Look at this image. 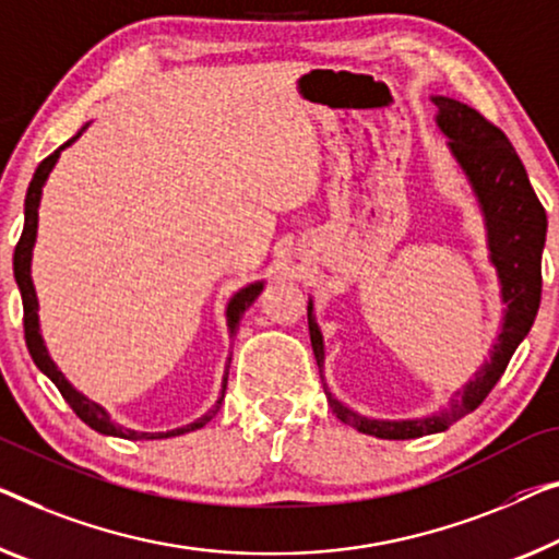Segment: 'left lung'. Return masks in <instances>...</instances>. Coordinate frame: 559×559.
Returning <instances> with one entry per match:
<instances>
[{"mask_svg":"<svg viewBox=\"0 0 559 559\" xmlns=\"http://www.w3.org/2000/svg\"><path fill=\"white\" fill-rule=\"evenodd\" d=\"M431 103L437 105V130L447 138L449 155L464 175L481 223H485L487 261L497 273L499 301L504 308L499 333L489 348V359H485L462 389L454 391L444 409L412 416V419H377V416L354 412L329 389L326 377H323V364H326L323 331L316 321L313 298H308V331H311L313 356L331 409L348 427L379 439H419L439 435L454 421H460L462 416L477 409L530 333L539 308V296H543L547 213L532 190L527 170L514 153L512 143L502 130L460 99L431 95Z\"/></svg>","mask_w":559,"mask_h":559,"instance_id":"1","label":"left lung"}]
</instances>
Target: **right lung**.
Segmentation results:
<instances>
[{"label":"right lung","instance_id":"obj_1","mask_svg":"<svg viewBox=\"0 0 559 559\" xmlns=\"http://www.w3.org/2000/svg\"><path fill=\"white\" fill-rule=\"evenodd\" d=\"M90 128L87 124H82V130L78 135L67 140L62 147H57L52 155L45 157V160L39 163V168L35 170V178H32L29 188H27V198H24V230H22V238L20 243L14 248V281L16 286H20V294H22V306H24V338H27V348L32 354V359H35L37 369L45 373V377L52 381V384L60 389V394L64 396V402L72 406V412L80 416L82 421L87 424V427H93L99 435H107V437H120V439H168V437H180V435H188V431H195L200 427H205L207 421L213 419L215 414H218L221 404H223V396H226V386H228V369H230V356L226 359V369H223V381H221V391H218V399H215V404L207 409L205 414H200L195 421L190 424H182V427H175L168 431H138V429H128L118 424L110 416V412L105 409L103 404L93 402V399H87L82 391L74 389L70 381H67L64 373L60 371V366L52 361V356H49L47 346H45V336H41V329H39V301H37V290H35V281H32V251H35V243H37V223H39V203H41V190H45V182L49 178V173L55 170L57 160H60L62 150L70 147L74 140H78L82 132ZM265 286V281H253L248 283V286L238 288L236 294L228 298L226 304V326H228V336L236 338L240 321H243V316L248 308L253 306V301L258 296H261V290Z\"/></svg>","mask_w":559,"mask_h":559}]
</instances>
